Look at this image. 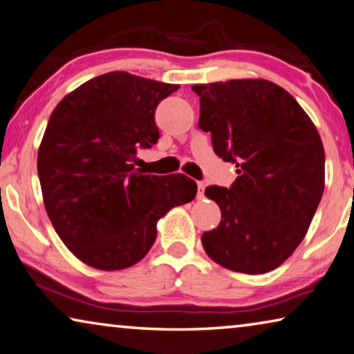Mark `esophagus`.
I'll return each instance as SVG.
<instances>
[{
  "label": "esophagus",
  "instance_id": "obj_1",
  "mask_svg": "<svg viewBox=\"0 0 354 354\" xmlns=\"http://www.w3.org/2000/svg\"><path fill=\"white\" fill-rule=\"evenodd\" d=\"M205 186H206V184L203 181L198 183V194H197V198L198 200H201V198L205 197Z\"/></svg>",
  "mask_w": 354,
  "mask_h": 354
}]
</instances>
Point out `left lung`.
Instances as JSON below:
<instances>
[{
  "label": "left lung",
  "instance_id": "obj_1",
  "mask_svg": "<svg viewBox=\"0 0 354 354\" xmlns=\"http://www.w3.org/2000/svg\"><path fill=\"white\" fill-rule=\"evenodd\" d=\"M201 131L214 153L238 167L227 187L205 195L221 207L201 234L206 254L244 274L272 271L304 239L324 190V149L317 127L283 88L261 78L194 85Z\"/></svg>",
  "mask_w": 354,
  "mask_h": 354
}]
</instances>
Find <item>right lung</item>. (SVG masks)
I'll list each match as a JSON object with an SVG mask.
<instances>
[{
    "instance_id": "add662e5",
    "label": "right lung",
    "mask_w": 354,
    "mask_h": 354,
    "mask_svg": "<svg viewBox=\"0 0 354 354\" xmlns=\"http://www.w3.org/2000/svg\"><path fill=\"white\" fill-rule=\"evenodd\" d=\"M179 85L116 71L61 100L37 153L47 214L61 241L86 265L116 271L148 254L157 221L189 203L197 184L184 175H143L138 149L159 140L154 113Z\"/></svg>"
}]
</instances>
